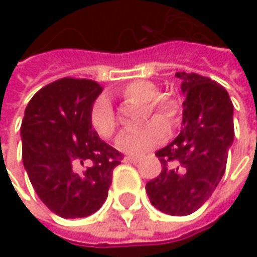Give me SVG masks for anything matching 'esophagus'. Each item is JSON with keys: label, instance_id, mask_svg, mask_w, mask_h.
<instances>
[{"label": "esophagus", "instance_id": "obj_1", "mask_svg": "<svg viewBox=\"0 0 257 257\" xmlns=\"http://www.w3.org/2000/svg\"><path fill=\"white\" fill-rule=\"evenodd\" d=\"M142 159L140 157H133V156H127V157H124V162H127V163H139Z\"/></svg>", "mask_w": 257, "mask_h": 257}]
</instances>
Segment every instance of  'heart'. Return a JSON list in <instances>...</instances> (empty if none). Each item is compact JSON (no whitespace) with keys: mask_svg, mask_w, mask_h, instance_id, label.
Returning <instances> with one entry per match:
<instances>
[{"mask_svg":"<svg viewBox=\"0 0 257 257\" xmlns=\"http://www.w3.org/2000/svg\"><path fill=\"white\" fill-rule=\"evenodd\" d=\"M121 94L128 101L147 105V108L152 113L162 115L169 124H174L177 121V114H179L177 105L170 100L160 98L159 88L150 81L146 80L133 81L124 87ZM161 117H154L140 132H134V133L124 132L117 137L115 147L121 153L128 156H140L152 150L156 146L163 143L169 134V125ZM91 124L95 133L101 139H110L113 136L115 130V118H114L113 108L107 100L100 98L94 104Z\"/></svg>","mask_w":257,"mask_h":257,"instance_id":"1","label":"heart"}]
</instances>
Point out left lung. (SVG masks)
I'll list each match as a JSON object with an SVG mask.
<instances>
[{
	"label": "left lung",
	"instance_id": "8db88e82",
	"mask_svg": "<svg viewBox=\"0 0 257 257\" xmlns=\"http://www.w3.org/2000/svg\"><path fill=\"white\" fill-rule=\"evenodd\" d=\"M182 80L180 134L156 156L162 173L146 184L160 212L187 216L207 202L222 180L234 139L233 104L227 91L207 77L176 73Z\"/></svg>",
	"mask_w": 257,
	"mask_h": 257
}]
</instances>
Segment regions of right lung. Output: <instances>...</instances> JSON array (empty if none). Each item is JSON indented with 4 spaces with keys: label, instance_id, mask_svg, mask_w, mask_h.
I'll list each match as a JSON object with an SVG mask.
<instances>
[{
    "label": "right lung",
    "instance_id": "obj_1",
    "mask_svg": "<svg viewBox=\"0 0 257 257\" xmlns=\"http://www.w3.org/2000/svg\"><path fill=\"white\" fill-rule=\"evenodd\" d=\"M101 91L91 80L61 78L35 93L25 108L23 163L41 202L64 219L97 212L120 164V153L91 124Z\"/></svg>",
    "mask_w": 257,
    "mask_h": 257
}]
</instances>
